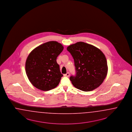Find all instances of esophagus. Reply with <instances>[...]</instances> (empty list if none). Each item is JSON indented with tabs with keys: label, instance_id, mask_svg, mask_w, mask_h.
<instances>
[{
	"label": "esophagus",
	"instance_id": "1",
	"mask_svg": "<svg viewBox=\"0 0 132 132\" xmlns=\"http://www.w3.org/2000/svg\"><path fill=\"white\" fill-rule=\"evenodd\" d=\"M64 76H66V77H69V76H70V73L69 72H67V73L64 74Z\"/></svg>",
	"mask_w": 132,
	"mask_h": 132
}]
</instances>
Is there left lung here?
Instances as JSON below:
<instances>
[{
	"mask_svg": "<svg viewBox=\"0 0 132 132\" xmlns=\"http://www.w3.org/2000/svg\"><path fill=\"white\" fill-rule=\"evenodd\" d=\"M67 49L73 58L76 69V76L70 78L73 86L84 92L99 87L108 72L104 53L92 44L82 42L69 45Z\"/></svg>",
	"mask_w": 132,
	"mask_h": 132,
	"instance_id": "1",
	"label": "left lung"
}]
</instances>
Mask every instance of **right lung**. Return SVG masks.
Returning <instances> with one entry per match:
<instances>
[{
	"label": "right lung",
	"instance_id": "right-lung-1",
	"mask_svg": "<svg viewBox=\"0 0 132 132\" xmlns=\"http://www.w3.org/2000/svg\"><path fill=\"white\" fill-rule=\"evenodd\" d=\"M64 47L56 41H50L34 48L28 55L25 64L27 76L35 88L48 91L56 88L63 75L56 57Z\"/></svg>",
	"mask_w": 132,
	"mask_h": 132
}]
</instances>
